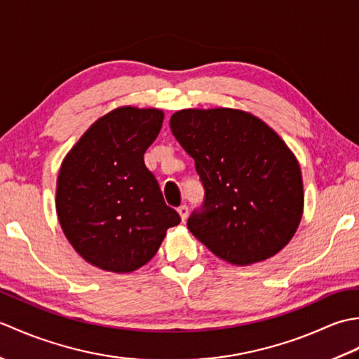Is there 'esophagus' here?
I'll return each mask as SVG.
<instances>
[{
  "label": "esophagus",
  "mask_w": 359,
  "mask_h": 359,
  "mask_svg": "<svg viewBox=\"0 0 359 359\" xmlns=\"http://www.w3.org/2000/svg\"><path fill=\"white\" fill-rule=\"evenodd\" d=\"M177 211H179L182 220H184V222H185V219L188 217V207H187V205H180V207L177 208Z\"/></svg>",
  "instance_id": "obj_1"
}]
</instances>
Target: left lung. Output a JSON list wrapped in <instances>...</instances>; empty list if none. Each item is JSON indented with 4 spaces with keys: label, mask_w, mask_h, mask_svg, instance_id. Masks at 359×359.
I'll list each match as a JSON object with an SVG mask.
<instances>
[{
    "label": "left lung",
    "mask_w": 359,
    "mask_h": 359,
    "mask_svg": "<svg viewBox=\"0 0 359 359\" xmlns=\"http://www.w3.org/2000/svg\"><path fill=\"white\" fill-rule=\"evenodd\" d=\"M170 126L205 189L188 230L236 265L284 248L301 222L304 191L299 163L280 137L261 118L228 108L179 111Z\"/></svg>",
    "instance_id": "8db88e82"
}]
</instances>
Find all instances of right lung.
<instances>
[{
  "instance_id": "add662e5",
  "label": "right lung",
  "mask_w": 359,
  "mask_h": 359,
  "mask_svg": "<svg viewBox=\"0 0 359 359\" xmlns=\"http://www.w3.org/2000/svg\"><path fill=\"white\" fill-rule=\"evenodd\" d=\"M162 123L158 109L118 108L97 120L62 165L60 225L75 251L98 269H139L157 253L168 228L180 222L143 158Z\"/></svg>"
}]
</instances>
